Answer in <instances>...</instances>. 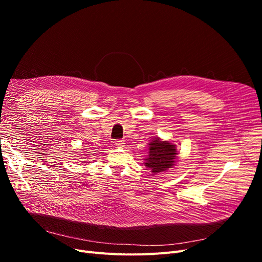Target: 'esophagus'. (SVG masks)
Listing matches in <instances>:
<instances>
[{
  "mask_svg": "<svg viewBox=\"0 0 262 262\" xmlns=\"http://www.w3.org/2000/svg\"><path fill=\"white\" fill-rule=\"evenodd\" d=\"M123 144H124V142H123L122 140L115 141V145H116V146H118V147H122V146H124Z\"/></svg>",
  "mask_w": 262,
  "mask_h": 262,
  "instance_id": "obj_1",
  "label": "esophagus"
}]
</instances>
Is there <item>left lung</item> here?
I'll return each instance as SVG.
<instances>
[{
	"mask_svg": "<svg viewBox=\"0 0 262 262\" xmlns=\"http://www.w3.org/2000/svg\"><path fill=\"white\" fill-rule=\"evenodd\" d=\"M148 145V155L144 164L153 173L165 171L175 165L176 155L178 154L175 144L155 138Z\"/></svg>",
	"mask_w": 262,
	"mask_h": 262,
	"instance_id": "8db88e82",
	"label": "left lung"
}]
</instances>
